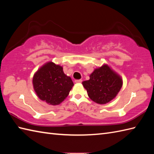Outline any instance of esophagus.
I'll return each mask as SVG.
<instances>
[{"instance_id": "34e87169", "label": "esophagus", "mask_w": 154, "mask_h": 154, "mask_svg": "<svg viewBox=\"0 0 154 154\" xmlns=\"http://www.w3.org/2000/svg\"><path fill=\"white\" fill-rule=\"evenodd\" d=\"M81 82H82V80H81V79L75 80V83H81Z\"/></svg>"}]
</instances>
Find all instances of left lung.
I'll use <instances>...</instances> for the list:
<instances>
[{"label": "left lung", "mask_w": 154, "mask_h": 154, "mask_svg": "<svg viewBox=\"0 0 154 154\" xmlns=\"http://www.w3.org/2000/svg\"><path fill=\"white\" fill-rule=\"evenodd\" d=\"M89 80L82 82L88 96L94 103L104 104L113 100L123 85L122 77L108 64L94 69Z\"/></svg>", "instance_id": "obj_1"}]
</instances>
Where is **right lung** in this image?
I'll use <instances>...</instances> for the list:
<instances>
[{
	"label": "right lung",
	"mask_w": 154,
	"mask_h": 154,
	"mask_svg": "<svg viewBox=\"0 0 154 154\" xmlns=\"http://www.w3.org/2000/svg\"><path fill=\"white\" fill-rule=\"evenodd\" d=\"M32 85L39 99L53 106L63 102L74 85L63 67L52 61L45 63L35 72Z\"/></svg>",
	"instance_id": "right-lung-1"
}]
</instances>
